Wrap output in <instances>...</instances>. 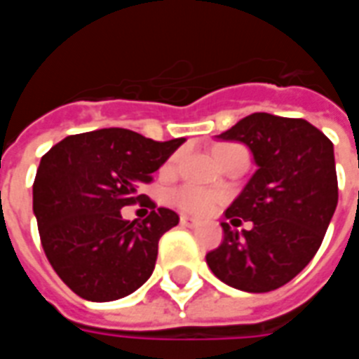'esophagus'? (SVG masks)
Returning a JSON list of instances; mask_svg holds the SVG:
<instances>
[{
    "label": "esophagus",
    "instance_id": "1",
    "mask_svg": "<svg viewBox=\"0 0 359 359\" xmlns=\"http://www.w3.org/2000/svg\"><path fill=\"white\" fill-rule=\"evenodd\" d=\"M180 225H184V226H198V219L188 217V215H180Z\"/></svg>",
    "mask_w": 359,
    "mask_h": 359
}]
</instances>
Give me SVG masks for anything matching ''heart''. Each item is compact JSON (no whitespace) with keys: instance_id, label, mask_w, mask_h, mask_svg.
<instances>
[{"instance_id":"obj_1","label":"heart","mask_w":359,"mask_h":359,"mask_svg":"<svg viewBox=\"0 0 359 359\" xmlns=\"http://www.w3.org/2000/svg\"><path fill=\"white\" fill-rule=\"evenodd\" d=\"M223 148H229V146H217V148L213 149V154ZM175 163H177V156H172L171 159H169L167 169H171ZM171 200L175 205H179L180 210L203 215V213H210V211H213L217 208L219 202H221V196H219L217 192L203 190V188L198 187H182L172 192Z\"/></svg>"}]
</instances>
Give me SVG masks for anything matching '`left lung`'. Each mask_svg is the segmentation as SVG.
<instances>
[{
  "instance_id": "8db88e82",
  "label": "left lung",
  "mask_w": 359,
  "mask_h": 359,
  "mask_svg": "<svg viewBox=\"0 0 359 359\" xmlns=\"http://www.w3.org/2000/svg\"><path fill=\"white\" fill-rule=\"evenodd\" d=\"M217 138L246 144L257 165L225 213L252 229L221 223L225 238L205 262L225 285L269 292L292 280L323 242L339 203L332 142L304 118L269 113H252Z\"/></svg>"
}]
</instances>
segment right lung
Segmentation results:
<instances>
[{
    "mask_svg": "<svg viewBox=\"0 0 359 359\" xmlns=\"http://www.w3.org/2000/svg\"><path fill=\"white\" fill-rule=\"evenodd\" d=\"M184 138L156 142L126 128L67 136L42 157L32 187L40 241L61 280L88 302H113L154 273L157 244L179 215L157 208L144 221L121 215Z\"/></svg>",
    "mask_w": 359,
    "mask_h": 359,
    "instance_id": "obj_1",
    "label": "right lung"
}]
</instances>
